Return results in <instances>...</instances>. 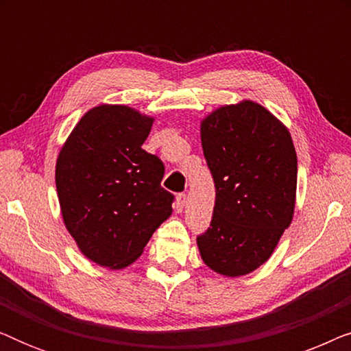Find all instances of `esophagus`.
I'll list each match as a JSON object with an SVG mask.
<instances>
[{
  "label": "esophagus",
  "mask_w": 351,
  "mask_h": 351,
  "mask_svg": "<svg viewBox=\"0 0 351 351\" xmlns=\"http://www.w3.org/2000/svg\"><path fill=\"white\" fill-rule=\"evenodd\" d=\"M186 203V195L185 193H179L176 196V203H174V209L177 213H182L184 210V206Z\"/></svg>",
  "instance_id": "34e87169"
}]
</instances>
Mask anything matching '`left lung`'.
Instances as JSON below:
<instances>
[{
    "label": "left lung",
    "mask_w": 351,
    "mask_h": 351,
    "mask_svg": "<svg viewBox=\"0 0 351 351\" xmlns=\"http://www.w3.org/2000/svg\"><path fill=\"white\" fill-rule=\"evenodd\" d=\"M215 184L208 232L196 238L210 270L237 278L257 270L292 222L297 155L285 124L261 104L223 105L201 121Z\"/></svg>",
    "instance_id": "obj_1"
}]
</instances>
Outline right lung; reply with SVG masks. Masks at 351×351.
Here are the masks:
<instances>
[{
  "mask_svg": "<svg viewBox=\"0 0 351 351\" xmlns=\"http://www.w3.org/2000/svg\"><path fill=\"white\" fill-rule=\"evenodd\" d=\"M155 118L126 105L84 113L60 148L56 186L64 223L83 256L119 270L172 214L165 165L142 145Z\"/></svg>",
  "mask_w": 351,
  "mask_h": 351,
  "instance_id": "1",
  "label": "right lung"
}]
</instances>
